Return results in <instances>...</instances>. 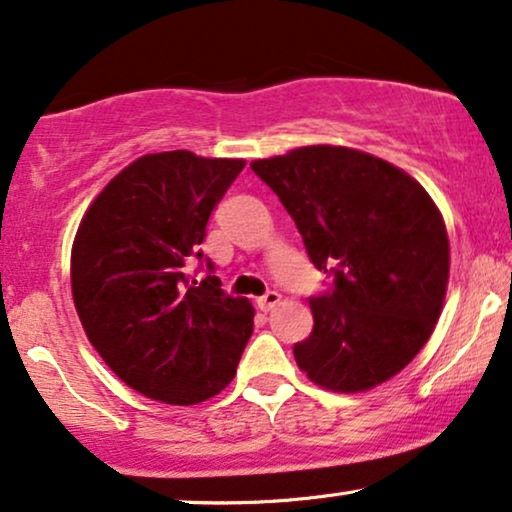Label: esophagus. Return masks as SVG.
Segmentation results:
<instances>
[{
    "label": "esophagus",
    "instance_id": "34e87169",
    "mask_svg": "<svg viewBox=\"0 0 512 512\" xmlns=\"http://www.w3.org/2000/svg\"><path fill=\"white\" fill-rule=\"evenodd\" d=\"M281 304V295H278L276 290H269V292H264V295L257 299V306H260L262 311H271L274 309V306H278Z\"/></svg>",
    "mask_w": 512,
    "mask_h": 512
}]
</instances>
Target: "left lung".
<instances>
[{"label": "left lung", "instance_id": "8db88e82", "mask_svg": "<svg viewBox=\"0 0 512 512\" xmlns=\"http://www.w3.org/2000/svg\"><path fill=\"white\" fill-rule=\"evenodd\" d=\"M295 220L309 260L335 276L311 297L295 360L313 384L360 393L395 377L433 335L449 278L440 210L405 170L311 145L250 163Z\"/></svg>", "mask_w": 512, "mask_h": 512}]
</instances>
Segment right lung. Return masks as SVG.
<instances>
[{
	"instance_id": "add662e5",
	"label": "right lung",
	"mask_w": 512,
	"mask_h": 512,
	"mask_svg": "<svg viewBox=\"0 0 512 512\" xmlns=\"http://www.w3.org/2000/svg\"><path fill=\"white\" fill-rule=\"evenodd\" d=\"M245 166L187 149L145 154L86 210L72 245V297L88 342L147 398L196 405L234 379L255 309L187 262L213 208ZM208 271L213 264L206 260Z\"/></svg>"
}]
</instances>
